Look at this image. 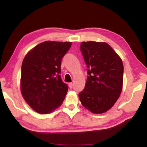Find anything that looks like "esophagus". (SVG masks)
Returning a JSON list of instances; mask_svg holds the SVG:
<instances>
[{
  "instance_id": "1",
  "label": "esophagus",
  "mask_w": 147,
  "mask_h": 147,
  "mask_svg": "<svg viewBox=\"0 0 147 147\" xmlns=\"http://www.w3.org/2000/svg\"><path fill=\"white\" fill-rule=\"evenodd\" d=\"M69 88H71L73 86V84L72 83V82H71V83H69Z\"/></svg>"
}]
</instances>
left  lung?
Masks as SVG:
<instances>
[{
    "label": "left lung",
    "mask_w": 147,
    "mask_h": 147,
    "mask_svg": "<svg viewBox=\"0 0 147 147\" xmlns=\"http://www.w3.org/2000/svg\"><path fill=\"white\" fill-rule=\"evenodd\" d=\"M80 51L88 68V76L85 88L78 94L80 100L92 113L106 112L121 93L123 61L105 42H82Z\"/></svg>",
    "instance_id": "obj_1"
}]
</instances>
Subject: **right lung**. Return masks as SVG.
I'll list each match as a JSON object with an SVG mask.
<instances>
[{"instance_id": "add662e5", "label": "right lung", "mask_w": 147, "mask_h": 147, "mask_svg": "<svg viewBox=\"0 0 147 147\" xmlns=\"http://www.w3.org/2000/svg\"><path fill=\"white\" fill-rule=\"evenodd\" d=\"M71 42L44 41L30 50L21 66V91L36 112L47 114L64 100L68 86L61 80V62Z\"/></svg>"}]
</instances>
